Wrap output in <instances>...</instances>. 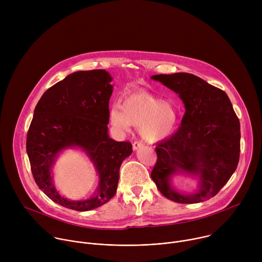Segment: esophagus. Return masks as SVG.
Listing matches in <instances>:
<instances>
[{
    "label": "esophagus",
    "instance_id": "obj_1",
    "mask_svg": "<svg viewBox=\"0 0 262 262\" xmlns=\"http://www.w3.org/2000/svg\"><path fill=\"white\" fill-rule=\"evenodd\" d=\"M141 147H143V143H142V142H140V141L134 142V144H133V149H134L135 151L138 150V149H140Z\"/></svg>",
    "mask_w": 262,
    "mask_h": 262
}]
</instances>
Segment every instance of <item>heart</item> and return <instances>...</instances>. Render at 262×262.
Returning a JSON list of instances; mask_svg holds the SVG:
<instances>
[{
	"label": "heart",
	"instance_id": "heart-1",
	"mask_svg": "<svg viewBox=\"0 0 262 262\" xmlns=\"http://www.w3.org/2000/svg\"><path fill=\"white\" fill-rule=\"evenodd\" d=\"M179 113L176 105L145 91L126 94L120 105L113 107L110 121L116 129L129 130L140 126V133L148 142H159L169 137L176 127Z\"/></svg>",
	"mask_w": 262,
	"mask_h": 262
}]
</instances>
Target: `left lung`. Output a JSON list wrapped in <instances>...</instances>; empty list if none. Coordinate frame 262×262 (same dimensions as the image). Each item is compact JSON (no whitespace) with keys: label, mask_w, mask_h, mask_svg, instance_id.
Returning <instances> with one entry per match:
<instances>
[{"label":"left lung","mask_w":262,"mask_h":262,"mask_svg":"<svg viewBox=\"0 0 262 262\" xmlns=\"http://www.w3.org/2000/svg\"><path fill=\"white\" fill-rule=\"evenodd\" d=\"M152 80L176 92L185 113L177 132L157 144L151 178L159 191L177 203H199L214 197L236 170L241 124L228 95L191 73L157 74ZM176 172L199 178V190L185 195L170 185Z\"/></svg>","instance_id":"8db88e82"}]
</instances>
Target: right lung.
Instances as JSON below:
<instances>
[{"label":"right lung","mask_w":262,"mask_h":262,"mask_svg":"<svg viewBox=\"0 0 262 262\" xmlns=\"http://www.w3.org/2000/svg\"><path fill=\"white\" fill-rule=\"evenodd\" d=\"M112 77L103 69L77 71L48 89L37 103L27 135V154L36 184L54 202L78 211L97 208L117 191L119 169L132 155L129 142L107 134ZM79 146L97 168L100 181L94 196L70 202L52 183L51 168L64 148Z\"/></svg>","instance_id":"obj_1"}]
</instances>
